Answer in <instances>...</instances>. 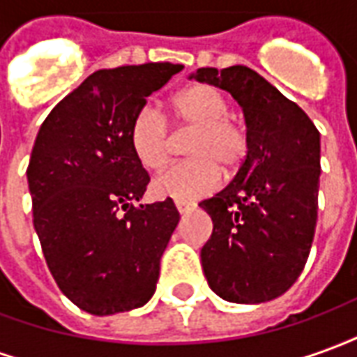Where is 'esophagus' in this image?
Instances as JSON below:
<instances>
[{
	"label": "esophagus",
	"instance_id": "obj_1",
	"mask_svg": "<svg viewBox=\"0 0 357 357\" xmlns=\"http://www.w3.org/2000/svg\"><path fill=\"white\" fill-rule=\"evenodd\" d=\"M176 208H178L179 214H187V212H191L195 208L193 202H181V201H176Z\"/></svg>",
	"mask_w": 357,
	"mask_h": 357
}]
</instances>
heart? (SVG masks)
I'll return each instance as SVG.
<instances>
[{
  "instance_id": "b5f03b06",
  "label": "heart",
  "mask_w": 357,
  "mask_h": 357,
  "mask_svg": "<svg viewBox=\"0 0 357 357\" xmlns=\"http://www.w3.org/2000/svg\"><path fill=\"white\" fill-rule=\"evenodd\" d=\"M174 114L181 124L195 128L187 143L189 160L172 164L153 179V195L158 199L191 202L212 193L222 170L237 168L247 156L248 137L245 128L227 116L229 105L222 91L197 84L179 91L172 101ZM130 147L137 162L147 170H158L170 153V133L162 114L141 109L130 126Z\"/></svg>"
}]
</instances>
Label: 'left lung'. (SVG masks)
<instances>
[{
	"label": "left lung",
	"instance_id": "8db88e82",
	"mask_svg": "<svg viewBox=\"0 0 357 357\" xmlns=\"http://www.w3.org/2000/svg\"><path fill=\"white\" fill-rule=\"evenodd\" d=\"M189 78L229 91L248 137L231 183L199 204L214 224L201 250L204 275L227 302H268L291 289L312 248L319 132L296 102L248 66L199 68Z\"/></svg>",
	"mask_w": 357,
	"mask_h": 357
}]
</instances>
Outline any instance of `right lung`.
I'll return each instance as SVG.
<instances>
[{
	"instance_id": "obj_1",
	"label": "right lung",
	"mask_w": 357,
	"mask_h": 357,
	"mask_svg": "<svg viewBox=\"0 0 357 357\" xmlns=\"http://www.w3.org/2000/svg\"><path fill=\"white\" fill-rule=\"evenodd\" d=\"M181 68L97 70L51 110L36 137L26 170L34 229L59 289L91 315L130 312L155 294L179 212L172 199L133 206L151 178L133 156L130 126Z\"/></svg>"
}]
</instances>
